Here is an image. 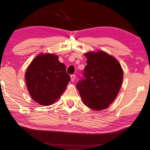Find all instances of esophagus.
<instances>
[{
    "mask_svg": "<svg viewBox=\"0 0 150 150\" xmlns=\"http://www.w3.org/2000/svg\"><path fill=\"white\" fill-rule=\"evenodd\" d=\"M75 79H76V76H75L74 74L71 75V82H74V81Z\"/></svg>",
    "mask_w": 150,
    "mask_h": 150,
    "instance_id": "1",
    "label": "esophagus"
}]
</instances>
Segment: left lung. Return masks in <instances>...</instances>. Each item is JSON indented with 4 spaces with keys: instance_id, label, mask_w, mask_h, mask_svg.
Returning <instances> with one entry per match:
<instances>
[{
    "instance_id": "1",
    "label": "left lung",
    "mask_w": 150,
    "mask_h": 150,
    "mask_svg": "<svg viewBox=\"0 0 150 150\" xmlns=\"http://www.w3.org/2000/svg\"><path fill=\"white\" fill-rule=\"evenodd\" d=\"M85 79L77 83L83 103L96 110L107 108L122 86L124 71L116 58L104 51L85 53Z\"/></svg>"
}]
</instances>
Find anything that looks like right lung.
I'll return each mask as SVG.
<instances>
[{"instance_id":"obj_1","label":"right lung","mask_w":150,"mask_h":150,"mask_svg":"<svg viewBox=\"0 0 150 150\" xmlns=\"http://www.w3.org/2000/svg\"><path fill=\"white\" fill-rule=\"evenodd\" d=\"M25 80L33 100L41 105L49 106L61 97L70 76L57 55L41 53L26 69Z\"/></svg>"}]
</instances>
